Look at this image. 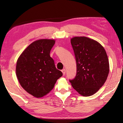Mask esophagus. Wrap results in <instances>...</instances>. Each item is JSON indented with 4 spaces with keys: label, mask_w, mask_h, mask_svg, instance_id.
Masks as SVG:
<instances>
[{
    "label": "esophagus",
    "mask_w": 123,
    "mask_h": 123,
    "mask_svg": "<svg viewBox=\"0 0 123 123\" xmlns=\"http://www.w3.org/2000/svg\"><path fill=\"white\" fill-rule=\"evenodd\" d=\"M62 73H63V75H64L66 74V69H62Z\"/></svg>",
    "instance_id": "esophagus-1"
}]
</instances>
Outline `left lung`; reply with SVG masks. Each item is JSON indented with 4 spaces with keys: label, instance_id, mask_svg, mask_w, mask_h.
I'll use <instances>...</instances> for the list:
<instances>
[{
    "label": "left lung",
    "instance_id": "8db88e82",
    "mask_svg": "<svg viewBox=\"0 0 123 123\" xmlns=\"http://www.w3.org/2000/svg\"><path fill=\"white\" fill-rule=\"evenodd\" d=\"M76 62V74L69 80L72 87L84 97L94 94L103 86L109 73V62L104 47L86 37L71 39Z\"/></svg>",
    "mask_w": 123,
    "mask_h": 123
}]
</instances>
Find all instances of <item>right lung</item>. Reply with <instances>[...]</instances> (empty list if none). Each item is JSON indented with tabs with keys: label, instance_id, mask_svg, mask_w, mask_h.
I'll list each match as a JSON object with an SVG mask.
<instances>
[{
	"label": "right lung",
	"instance_id": "obj_1",
	"mask_svg": "<svg viewBox=\"0 0 123 123\" xmlns=\"http://www.w3.org/2000/svg\"><path fill=\"white\" fill-rule=\"evenodd\" d=\"M55 43L53 39L35 41L24 50L17 62L16 75L20 85L35 97L47 94L63 75L50 56Z\"/></svg>",
	"mask_w": 123,
	"mask_h": 123
}]
</instances>
